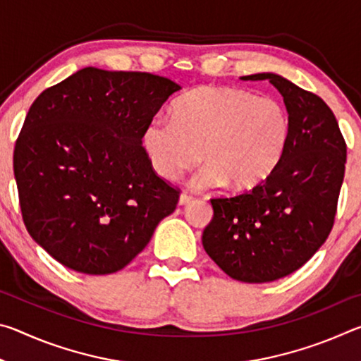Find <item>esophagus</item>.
I'll use <instances>...</instances> for the list:
<instances>
[{
	"label": "esophagus",
	"mask_w": 361,
	"mask_h": 361,
	"mask_svg": "<svg viewBox=\"0 0 361 361\" xmlns=\"http://www.w3.org/2000/svg\"><path fill=\"white\" fill-rule=\"evenodd\" d=\"M192 195H189V194H186V192H183L181 195H180V200H178V204L180 205H189L192 202Z\"/></svg>",
	"instance_id": "esophagus-1"
}]
</instances>
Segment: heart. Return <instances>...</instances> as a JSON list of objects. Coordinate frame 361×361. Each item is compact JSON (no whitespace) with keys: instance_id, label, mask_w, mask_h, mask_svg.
Returning <instances> with one entry per match:
<instances>
[{"instance_id":"obj_1","label":"heart","mask_w":361,"mask_h":361,"mask_svg":"<svg viewBox=\"0 0 361 361\" xmlns=\"http://www.w3.org/2000/svg\"><path fill=\"white\" fill-rule=\"evenodd\" d=\"M290 126L288 109L274 97L202 85L173 103L172 119L152 118L142 143L164 180H178L202 157L207 164L195 175V186L228 183L234 191H248L274 172L288 143Z\"/></svg>"}]
</instances>
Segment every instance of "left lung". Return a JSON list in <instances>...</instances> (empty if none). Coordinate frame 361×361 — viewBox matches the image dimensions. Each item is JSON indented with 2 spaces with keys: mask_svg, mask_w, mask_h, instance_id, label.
Here are the masks:
<instances>
[{
  "mask_svg": "<svg viewBox=\"0 0 361 361\" xmlns=\"http://www.w3.org/2000/svg\"><path fill=\"white\" fill-rule=\"evenodd\" d=\"M269 79L290 114V138L274 172L248 192L212 199L204 229L207 255L229 277L264 283L298 271L331 232L344 180L347 146L338 121L319 95L274 73Z\"/></svg>",
  "mask_w": 361,
  "mask_h": 361,
  "instance_id": "obj_1",
  "label": "left lung"
}]
</instances>
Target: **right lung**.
Masks as SVG:
<instances>
[{
	"instance_id": "obj_1",
	"label": "right lung",
	"mask_w": 361,
	"mask_h": 361,
	"mask_svg": "<svg viewBox=\"0 0 361 361\" xmlns=\"http://www.w3.org/2000/svg\"><path fill=\"white\" fill-rule=\"evenodd\" d=\"M180 89L151 73L87 66L30 106L14 148L22 218L60 264L121 271L173 213L180 191L151 167L142 133Z\"/></svg>"
}]
</instances>
